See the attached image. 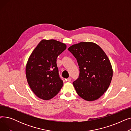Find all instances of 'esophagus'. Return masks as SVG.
Here are the masks:
<instances>
[{"mask_svg":"<svg viewBox=\"0 0 131 131\" xmlns=\"http://www.w3.org/2000/svg\"><path fill=\"white\" fill-rule=\"evenodd\" d=\"M71 78H68V79H66V81H68V82H71Z\"/></svg>","mask_w":131,"mask_h":131,"instance_id":"esophagus-1","label":"esophagus"}]
</instances>
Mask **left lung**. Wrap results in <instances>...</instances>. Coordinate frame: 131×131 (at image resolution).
Instances as JSON below:
<instances>
[{
	"label": "left lung",
	"instance_id": "1",
	"mask_svg": "<svg viewBox=\"0 0 131 131\" xmlns=\"http://www.w3.org/2000/svg\"><path fill=\"white\" fill-rule=\"evenodd\" d=\"M77 59L80 68L79 78L73 82L77 93L83 99L92 101L107 91L113 77L111 62L97 44L81 42L68 48Z\"/></svg>",
	"mask_w": 131,
	"mask_h": 131
}]
</instances>
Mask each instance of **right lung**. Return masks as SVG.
Masks as SVG:
<instances>
[{
  "mask_svg": "<svg viewBox=\"0 0 131 131\" xmlns=\"http://www.w3.org/2000/svg\"><path fill=\"white\" fill-rule=\"evenodd\" d=\"M66 45L55 40H42L34 49L26 66V77L33 93L49 100L59 92L63 81L59 75L57 58Z\"/></svg>",
  "mask_w": 131,
  "mask_h": 131,
  "instance_id": "1",
  "label": "right lung"
}]
</instances>
